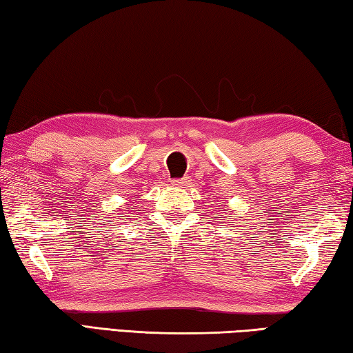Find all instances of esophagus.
I'll list each match as a JSON object with an SVG mask.
<instances>
[{
    "label": "esophagus",
    "instance_id": "obj_1",
    "mask_svg": "<svg viewBox=\"0 0 353 353\" xmlns=\"http://www.w3.org/2000/svg\"><path fill=\"white\" fill-rule=\"evenodd\" d=\"M188 183H190V177H188V176H187V177H182V179H176V181H172V185H174V187H179V188H185Z\"/></svg>",
    "mask_w": 353,
    "mask_h": 353
}]
</instances>
